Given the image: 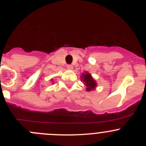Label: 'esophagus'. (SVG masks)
<instances>
[{"mask_svg":"<svg viewBox=\"0 0 146 146\" xmlns=\"http://www.w3.org/2000/svg\"><path fill=\"white\" fill-rule=\"evenodd\" d=\"M73 68V66H71V65H68L67 66V69H68V70H72V69Z\"/></svg>","mask_w":146,"mask_h":146,"instance_id":"34e87169","label":"esophagus"}]
</instances>
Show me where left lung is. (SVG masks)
<instances>
[{
  "label": "left lung",
  "mask_w": 146,
  "mask_h": 146,
  "mask_svg": "<svg viewBox=\"0 0 146 146\" xmlns=\"http://www.w3.org/2000/svg\"><path fill=\"white\" fill-rule=\"evenodd\" d=\"M81 81L83 82V84L86 87V90L88 92L90 91L95 90V88H97V82L95 81V79L92 78L90 73L85 71L82 73V76H80Z\"/></svg>",
  "instance_id": "1"
}]
</instances>
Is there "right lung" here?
<instances>
[{
  "label": "right lung",
  "mask_w": 146,
  "mask_h": 146,
  "mask_svg": "<svg viewBox=\"0 0 146 146\" xmlns=\"http://www.w3.org/2000/svg\"><path fill=\"white\" fill-rule=\"evenodd\" d=\"M51 82H53V79H51Z\"/></svg>",
  "instance_id": "obj_1"
}]
</instances>
